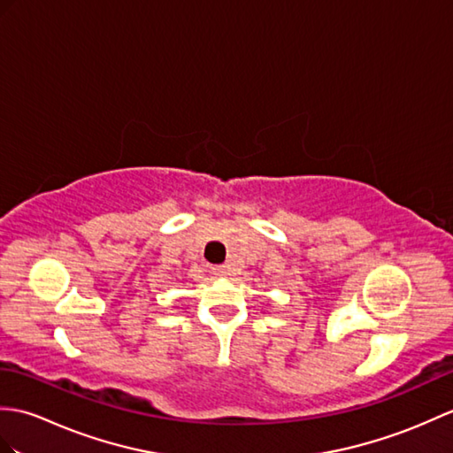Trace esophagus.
I'll return each mask as SVG.
<instances>
[{"instance_id":"1","label":"esophagus","mask_w":453,"mask_h":453,"mask_svg":"<svg viewBox=\"0 0 453 453\" xmlns=\"http://www.w3.org/2000/svg\"><path fill=\"white\" fill-rule=\"evenodd\" d=\"M212 272H214V276H218V278L231 276V268L229 266H214Z\"/></svg>"}]
</instances>
